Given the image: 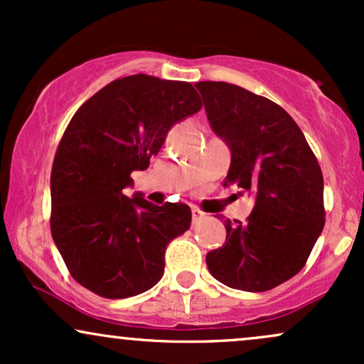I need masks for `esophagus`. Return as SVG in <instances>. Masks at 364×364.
Returning a JSON list of instances; mask_svg holds the SVG:
<instances>
[{
    "label": "esophagus",
    "instance_id": "esophagus-1",
    "mask_svg": "<svg viewBox=\"0 0 364 364\" xmlns=\"http://www.w3.org/2000/svg\"><path fill=\"white\" fill-rule=\"evenodd\" d=\"M203 217H205V212L200 210L198 207H191V219H193V223H198Z\"/></svg>",
    "mask_w": 364,
    "mask_h": 364
}]
</instances>
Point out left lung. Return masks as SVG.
<instances>
[{"label":"left lung","instance_id":"left-lung-1","mask_svg":"<svg viewBox=\"0 0 364 364\" xmlns=\"http://www.w3.org/2000/svg\"><path fill=\"white\" fill-rule=\"evenodd\" d=\"M195 87L212 129L231 149L224 185L257 196L245 223L225 220V243L207 253V267L232 289H274L303 269L323 229L320 164L279 104L232 83Z\"/></svg>","mask_w":364,"mask_h":364}]
</instances>
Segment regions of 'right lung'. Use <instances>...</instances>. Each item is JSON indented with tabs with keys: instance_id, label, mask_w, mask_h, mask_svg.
<instances>
[{
	"instance_id": "add662e5",
	"label": "right lung",
	"mask_w": 364,
	"mask_h": 364,
	"mask_svg": "<svg viewBox=\"0 0 364 364\" xmlns=\"http://www.w3.org/2000/svg\"><path fill=\"white\" fill-rule=\"evenodd\" d=\"M202 107L188 82L129 75L107 83L75 112L51 171V235L68 272L107 299L150 289L166 248L186 231L185 203L152 205L123 190L149 168L178 121Z\"/></svg>"
}]
</instances>
